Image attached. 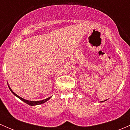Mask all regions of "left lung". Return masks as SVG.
Returning <instances> with one entry per match:
<instances>
[{"label": "left lung", "instance_id": "1", "mask_svg": "<svg viewBox=\"0 0 130 130\" xmlns=\"http://www.w3.org/2000/svg\"><path fill=\"white\" fill-rule=\"evenodd\" d=\"M106 100H105V101H106ZM104 101H101V102H104Z\"/></svg>", "mask_w": 130, "mask_h": 130}]
</instances>
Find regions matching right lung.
Segmentation results:
<instances>
[{"instance_id": "right-lung-1", "label": "right lung", "mask_w": 130, "mask_h": 130, "mask_svg": "<svg viewBox=\"0 0 130 130\" xmlns=\"http://www.w3.org/2000/svg\"><path fill=\"white\" fill-rule=\"evenodd\" d=\"M8 87H9V89L10 90V91L12 92V94H14V95H15V96H16V97H18V98H19V99H20L21 100L23 101V102H24L25 103H26V104H29V105H30V106H33L39 105V104H43V103H45V102H46L47 101H48V100H49L51 98H52V96H51V97H50V98H46V99H44V100H42V101H32L26 100V99H23V98H22L21 97L19 96V95H17L16 94H15V93H14V92H13V90H12L11 89H10V87H9V86H8Z\"/></svg>"}]
</instances>
